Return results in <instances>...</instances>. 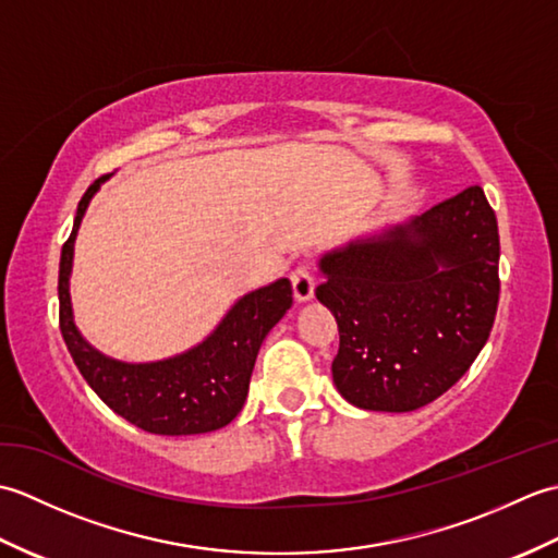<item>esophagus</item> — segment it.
Masks as SVG:
<instances>
[{
	"mask_svg": "<svg viewBox=\"0 0 558 558\" xmlns=\"http://www.w3.org/2000/svg\"><path fill=\"white\" fill-rule=\"evenodd\" d=\"M292 280V290H294V300L306 302L314 298V288H316V278L310 268V264H298L290 272Z\"/></svg>",
	"mask_w": 558,
	"mask_h": 558,
	"instance_id": "obj_1",
	"label": "esophagus"
}]
</instances>
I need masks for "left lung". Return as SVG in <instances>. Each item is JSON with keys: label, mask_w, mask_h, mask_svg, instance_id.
Wrapping results in <instances>:
<instances>
[{"label": "left lung", "mask_w": 558, "mask_h": 558, "mask_svg": "<svg viewBox=\"0 0 558 558\" xmlns=\"http://www.w3.org/2000/svg\"><path fill=\"white\" fill-rule=\"evenodd\" d=\"M499 225L482 186L322 258L333 381L362 410L412 412L460 381L499 306Z\"/></svg>", "instance_id": "1"}]
</instances>
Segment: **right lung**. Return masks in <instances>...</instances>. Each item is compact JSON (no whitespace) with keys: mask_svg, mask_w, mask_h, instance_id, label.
<instances>
[{"mask_svg":"<svg viewBox=\"0 0 558 558\" xmlns=\"http://www.w3.org/2000/svg\"><path fill=\"white\" fill-rule=\"evenodd\" d=\"M81 196L74 230L59 258V330L81 376L98 398L134 426L160 436L216 432L240 414L260 342L292 306V286L280 278L268 288L244 294L222 324L180 357L153 364H124L93 350L74 326L69 300L74 240L90 196L100 182Z\"/></svg>","mask_w":558,"mask_h":558,"instance_id":"obj_1","label":"right lung"}]
</instances>
